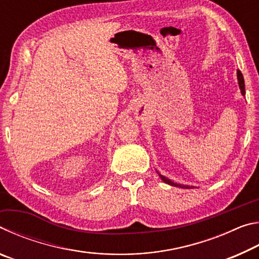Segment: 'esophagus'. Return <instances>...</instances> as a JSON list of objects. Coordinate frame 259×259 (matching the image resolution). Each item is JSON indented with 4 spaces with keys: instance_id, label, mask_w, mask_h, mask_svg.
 Returning <instances> with one entry per match:
<instances>
[{
    "instance_id": "esophagus-1",
    "label": "esophagus",
    "mask_w": 259,
    "mask_h": 259,
    "mask_svg": "<svg viewBox=\"0 0 259 259\" xmlns=\"http://www.w3.org/2000/svg\"><path fill=\"white\" fill-rule=\"evenodd\" d=\"M138 114H139V115H143V112L142 111H138Z\"/></svg>"
}]
</instances>
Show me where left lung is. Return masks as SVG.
<instances>
[{
	"instance_id": "1",
	"label": "left lung",
	"mask_w": 259,
	"mask_h": 259,
	"mask_svg": "<svg viewBox=\"0 0 259 259\" xmlns=\"http://www.w3.org/2000/svg\"><path fill=\"white\" fill-rule=\"evenodd\" d=\"M238 80H239V85H240V89H241V94H242V95L244 96V95H245V90H244V80H243L242 73H241L240 71H238ZM157 174H159V172H157ZM159 176H160V178L162 179V181H163V182L166 183V184H169V185H171V186H176V187H186V188L190 187V186H185V185H181V184L174 183V182L170 181V179L165 178L164 176H162V175H160V174H159Z\"/></svg>"
}]
</instances>
